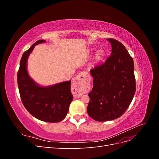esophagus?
<instances>
[{"label":"esophagus","instance_id":"34e87169","mask_svg":"<svg viewBox=\"0 0 159 159\" xmlns=\"http://www.w3.org/2000/svg\"><path fill=\"white\" fill-rule=\"evenodd\" d=\"M88 79V74L85 72H81L75 77L73 81V87L75 90L74 97L80 98L84 92V85Z\"/></svg>","mask_w":159,"mask_h":159}]
</instances>
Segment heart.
I'll return each instance as SVG.
<instances>
[{
  "label": "heart",
  "mask_w": 159,
  "mask_h": 159,
  "mask_svg": "<svg viewBox=\"0 0 159 159\" xmlns=\"http://www.w3.org/2000/svg\"><path fill=\"white\" fill-rule=\"evenodd\" d=\"M104 55H105V52L103 50L100 49L98 50L97 52L95 53V60L98 61H101L103 59Z\"/></svg>",
  "instance_id": "heart-1"
}]
</instances>
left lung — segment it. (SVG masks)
Returning <instances> with one entry per match:
<instances>
[{
  "label": "left lung",
  "mask_w": 159,
  "mask_h": 159,
  "mask_svg": "<svg viewBox=\"0 0 159 159\" xmlns=\"http://www.w3.org/2000/svg\"><path fill=\"white\" fill-rule=\"evenodd\" d=\"M111 44V56L105 63L90 70L93 88L87 112L97 121L117 119L125 112L136 90L134 62L121 42L109 38Z\"/></svg>",
  "instance_id": "1"
}]
</instances>
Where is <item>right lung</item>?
Returning <instances> with one entry per match:
<instances>
[{
    "instance_id": "obj_1",
    "label": "right lung",
    "mask_w": 159,
    "mask_h": 159,
    "mask_svg": "<svg viewBox=\"0 0 159 159\" xmlns=\"http://www.w3.org/2000/svg\"><path fill=\"white\" fill-rule=\"evenodd\" d=\"M40 40L24 52L18 71V86L24 106L33 117L40 121L57 123L62 121L73 100L71 80L43 86L37 84L27 70L28 57L36 45L45 43Z\"/></svg>"
}]
</instances>
